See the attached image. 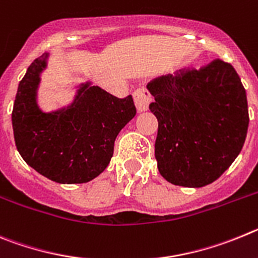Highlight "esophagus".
<instances>
[{"label":"esophagus","instance_id":"obj_1","mask_svg":"<svg viewBox=\"0 0 258 258\" xmlns=\"http://www.w3.org/2000/svg\"><path fill=\"white\" fill-rule=\"evenodd\" d=\"M134 103L138 112H145L149 108V104L152 101V95L146 89H138L132 94Z\"/></svg>","mask_w":258,"mask_h":258}]
</instances>
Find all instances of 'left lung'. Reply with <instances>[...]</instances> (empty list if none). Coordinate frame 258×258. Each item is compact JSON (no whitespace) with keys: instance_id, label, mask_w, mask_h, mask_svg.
Wrapping results in <instances>:
<instances>
[{"instance_id":"1","label":"left lung","mask_w":258,"mask_h":258,"mask_svg":"<svg viewBox=\"0 0 258 258\" xmlns=\"http://www.w3.org/2000/svg\"><path fill=\"white\" fill-rule=\"evenodd\" d=\"M150 112L158 119L159 173L178 186L202 187L220 177L247 136V95L231 64L215 59L154 78Z\"/></svg>"}]
</instances>
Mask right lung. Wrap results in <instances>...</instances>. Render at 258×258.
Instances as JSON below:
<instances>
[{
	"label": "right lung",
	"instance_id": "obj_1",
	"mask_svg": "<svg viewBox=\"0 0 258 258\" xmlns=\"http://www.w3.org/2000/svg\"><path fill=\"white\" fill-rule=\"evenodd\" d=\"M47 55L20 81L13 109L18 152L32 168L59 184H83L108 167L119 131L136 114L132 96L115 97L86 83L69 108L43 113L36 101Z\"/></svg>",
	"mask_w": 258,
	"mask_h": 258
}]
</instances>
